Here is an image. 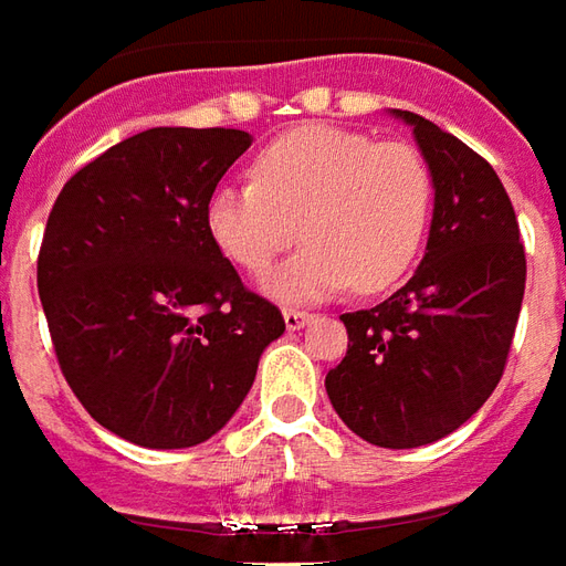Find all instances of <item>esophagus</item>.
Wrapping results in <instances>:
<instances>
[{
    "mask_svg": "<svg viewBox=\"0 0 566 566\" xmlns=\"http://www.w3.org/2000/svg\"><path fill=\"white\" fill-rule=\"evenodd\" d=\"M308 321H311V314H305V311H292V308L283 311V324H286V329H302Z\"/></svg>",
    "mask_w": 566,
    "mask_h": 566,
    "instance_id": "obj_1",
    "label": "esophagus"
}]
</instances>
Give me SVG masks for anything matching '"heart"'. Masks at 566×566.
I'll list each match as a JSON object with an SVG mask.
<instances>
[{"mask_svg":"<svg viewBox=\"0 0 566 566\" xmlns=\"http://www.w3.org/2000/svg\"><path fill=\"white\" fill-rule=\"evenodd\" d=\"M433 211V177L408 143L305 124L276 136L252 184L218 186L205 205L211 242L242 271H264L292 239L308 245L261 280L280 302H314L348 283L382 292L415 264Z\"/></svg>","mask_w":566,"mask_h":566,"instance_id":"obj_1","label":"heart"}]
</instances>
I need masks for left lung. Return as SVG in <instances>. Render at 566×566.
<instances>
[{
  "label": "left lung",
  "instance_id": "left-lung-1",
  "mask_svg": "<svg viewBox=\"0 0 566 566\" xmlns=\"http://www.w3.org/2000/svg\"><path fill=\"white\" fill-rule=\"evenodd\" d=\"M389 115L411 127L433 177L427 252L377 308L339 317L348 352L327 374V396L364 442L417 449L454 433L502 380L526 258L517 214L489 161L427 117Z\"/></svg>",
  "mask_w": 566,
  "mask_h": 566
}]
</instances>
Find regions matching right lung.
Returning <instances> with one entry per match:
<instances>
[{
    "label": "right lung",
    "instance_id": "add662e5",
    "mask_svg": "<svg viewBox=\"0 0 566 566\" xmlns=\"http://www.w3.org/2000/svg\"><path fill=\"white\" fill-rule=\"evenodd\" d=\"M249 146L245 130L151 127L52 205L36 286L55 355L80 405L133 446L189 449L223 430L286 329L205 227Z\"/></svg>",
    "mask_w": 566,
    "mask_h": 566
}]
</instances>
